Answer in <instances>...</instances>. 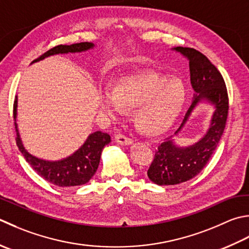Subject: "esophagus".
Listing matches in <instances>:
<instances>
[{
  "instance_id": "1",
  "label": "esophagus",
  "mask_w": 249,
  "mask_h": 249,
  "mask_svg": "<svg viewBox=\"0 0 249 249\" xmlns=\"http://www.w3.org/2000/svg\"><path fill=\"white\" fill-rule=\"evenodd\" d=\"M115 142H118L120 144H130L131 142H133V140H131L129 137H127V136H125L123 134H116L115 135Z\"/></svg>"
}]
</instances>
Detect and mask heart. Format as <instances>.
Returning <instances> with one entry per match:
<instances>
[{
	"label": "heart",
	"instance_id": "b5f03b06",
	"mask_svg": "<svg viewBox=\"0 0 249 249\" xmlns=\"http://www.w3.org/2000/svg\"><path fill=\"white\" fill-rule=\"evenodd\" d=\"M184 100L186 89L181 82H169L166 76L144 72L122 77L113 90L102 91L99 106L110 114H121L123 108L137 109L135 121L139 129L158 135L176 121Z\"/></svg>",
	"mask_w": 249,
	"mask_h": 249
}]
</instances>
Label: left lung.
I'll return each mask as SVG.
<instances>
[{
  "mask_svg": "<svg viewBox=\"0 0 249 249\" xmlns=\"http://www.w3.org/2000/svg\"><path fill=\"white\" fill-rule=\"evenodd\" d=\"M174 50L181 53L189 59L190 79L196 91L192 105L175 135L183 127L193 109L202 100L215 106V112L206 135L196 144L179 148L174 144L170 137L169 140H164L159 145L148 169L149 179L159 186H173L186 182L201 173L220 141L229 112L226 83L217 68L205 55L194 48L178 46Z\"/></svg>",
  "mask_w": 249,
  "mask_h": 249,
  "instance_id": "8db88e82",
  "label": "left lung"
}]
</instances>
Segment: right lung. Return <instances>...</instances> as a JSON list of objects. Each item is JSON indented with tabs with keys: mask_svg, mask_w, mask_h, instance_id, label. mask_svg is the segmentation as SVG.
Masks as SVG:
<instances>
[{
	"mask_svg": "<svg viewBox=\"0 0 249 249\" xmlns=\"http://www.w3.org/2000/svg\"><path fill=\"white\" fill-rule=\"evenodd\" d=\"M94 47V44L89 42H82L71 45H58L51 48L50 51L44 53L33 62L40 61L44 58L57 53H81L85 52L89 48ZM17 115V97L14 101V119L16 120ZM16 128V142L19 151L26 159L27 162L31 165V167L45 179L46 181L51 182L55 186L66 188V187H75L85 184L89 182L94 176L100 162V155L102 149L106 144L111 141L109 134L102 133L98 130L89 136L84 144L75 151L70 157H68L60 160H45L33 157L28 151L24 149L19 137L17 129V124L15 123Z\"/></svg>",
	"mask_w": 249,
	"mask_h": 249,
	"instance_id": "obj_1",
	"label": "right lung"
}]
</instances>
